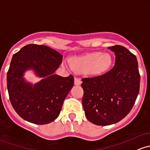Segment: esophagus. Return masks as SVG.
Segmentation results:
<instances>
[{"label":"esophagus","instance_id":"1","mask_svg":"<svg viewBox=\"0 0 150 150\" xmlns=\"http://www.w3.org/2000/svg\"><path fill=\"white\" fill-rule=\"evenodd\" d=\"M82 83L81 80L78 78H75V85H80Z\"/></svg>","mask_w":150,"mask_h":150}]
</instances>
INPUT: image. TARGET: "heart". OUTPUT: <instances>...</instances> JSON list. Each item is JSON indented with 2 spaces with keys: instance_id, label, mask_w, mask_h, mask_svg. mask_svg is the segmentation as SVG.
<instances>
[{
  "instance_id": "1",
  "label": "heart",
  "mask_w": 150,
  "mask_h": 150,
  "mask_svg": "<svg viewBox=\"0 0 150 150\" xmlns=\"http://www.w3.org/2000/svg\"><path fill=\"white\" fill-rule=\"evenodd\" d=\"M112 62V59L109 53L95 52L83 56L74 57L72 65L78 72H86L89 75H99L110 68ZM63 65L67 67H70V64L66 60L63 62Z\"/></svg>"
}]
</instances>
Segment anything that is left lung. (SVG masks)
Listing matches in <instances>:
<instances>
[{
	"label": "left lung",
	"instance_id": "obj_1",
	"mask_svg": "<svg viewBox=\"0 0 150 150\" xmlns=\"http://www.w3.org/2000/svg\"><path fill=\"white\" fill-rule=\"evenodd\" d=\"M109 49L115 52V66L103 75L82 78L85 116L92 123L101 126L118 122L130 112L140 83L135 55L122 45Z\"/></svg>",
	"mask_w": 150,
	"mask_h": 150
}]
</instances>
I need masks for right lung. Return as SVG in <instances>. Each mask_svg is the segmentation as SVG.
<instances>
[{"label": "right lung", "instance_id": "obj_1", "mask_svg": "<svg viewBox=\"0 0 150 150\" xmlns=\"http://www.w3.org/2000/svg\"><path fill=\"white\" fill-rule=\"evenodd\" d=\"M62 61L61 54L43 45L29 44L13 55L7 72L8 95L15 111L25 120L45 125L59 116L74 85L72 75L63 78L54 74ZM30 68L44 78L33 86L22 78Z\"/></svg>", "mask_w": 150, "mask_h": 150}]
</instances>
